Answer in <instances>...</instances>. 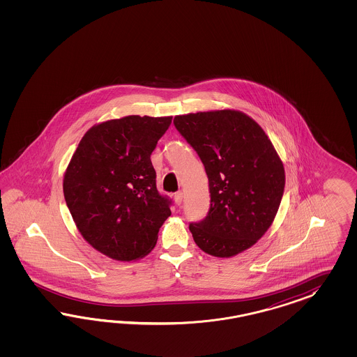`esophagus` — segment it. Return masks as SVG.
I'll list each match as a JSON object with an SVG mask.
<instances>
[{"instance_id": "esophagus-1", "label": "esophagus", "mask_w": 357, "mask_h": 357, "mask_svg": "<svg viewBox=\"0 0 357 357\" xmlns=\"http://www.w3.org/2000/svg\"><path fill=\"white\" fill-rule=\"evenodd\" d=\"M174 202L176 206H181L182 202H183V192L182 191H178L174 194Z\"/></svg>"}]
</instances>
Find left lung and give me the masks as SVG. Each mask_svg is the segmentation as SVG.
Here are the masks:
<instances>
[{
    "label": "left lung",
    "instance_id": "1",
    "mask_svg": "<svg viewBox=\"0 0 357 357\" xmlns=\"http://www.w3.org/2000/svg\"><path fill=\"white\" fill-rule=\"evenodd\" d=\"M174 126L206 167L211 206L191 222L195 243L230 258L268 230L280 206L285 173L279 154L255 120L236 109L178 115Z\"/></svg>",
    "mask_w": 357,
    "mask_h": 357
}]
</instances>
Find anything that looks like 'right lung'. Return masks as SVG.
I'll use <instances>...</instances> for the list:
<instances>
[{
  "label": "right lung",
  "instance_id": "right-lung-1",
  "mask_svg": "<svg viewBox=\"0 0 357 357\" xmlns=\"http://www.w3.org/2000/svg\"><path fill=\"white\" fill-rule=\"evenodd\" d=\"M172 116L130 115L87 130L64 175L65 202L82 237L108 258L140 259L172 215L158 192L151 151Z\"/></svg>",
  "mask_w": 357,
  "mask_h": 357
}]
</instances>
